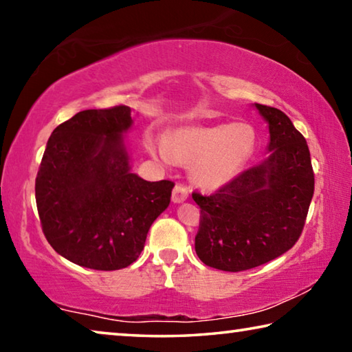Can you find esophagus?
Here are the masks:
<instances>
[{
	"label": "esophagus",
	"mask_w": 352,
	"mask_h": 352,
	"mask_svg": "<svg viewBox=\"0 0 352 352\" xmlns=\"http://www.w3.org/2000/svg\"><path fill=\"white\" fill-rule=\"evenodd\" d=\"M189 197V189L183 184H175L174 190H172V201L174 204H182Z\"/></svg>",
	"instance_id": "obj_1"
}]
</instances>
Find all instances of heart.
I'll use <instances>...</instances> for the list:
<instances>
[{
    "mask_svg": "<svg viewBox=\"0 0 352 352\" xmlns=\"http://www.w3.org/2000/svg\"><path fill=\"white\" fill-rule=\"evenodd\" d=\"M256 132L243 122L180 127L168 136L148 135V153L164 164H192L190 174L205 188H219L245 169L256 148Z\"/></svg>",
    "mask_w": 352,
    "mask_h": 352,
    "instance_id": "obj_1",
    "label": "heart"
}]
</instances>
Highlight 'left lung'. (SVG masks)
Segmentation results:
<instances>
[{"mask_svg":"<svg viewBox=\"0 0 352 352\" xmlns=\"http://www.w3.org/2000/svg\"><path fill=\"white\" fill-rule=\"evenodd\" d=\"M254 107L269 124V157L211 195L192 192L200 206L195 253L223 272L254 269L294 247L314 195L305 136L281 110Z\"/></svg>","mask_w":352,"mask_h":352,"instance_id":"obj_1","label":"left lung"}]
</instances>
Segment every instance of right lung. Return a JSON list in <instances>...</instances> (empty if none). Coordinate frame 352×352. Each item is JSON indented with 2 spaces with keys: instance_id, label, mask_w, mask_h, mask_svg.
Returning <instances> with one entry per match:
<instances>
[{
  "instance_id": "obj_1",
  "label": "right lung",
  "mask_w": 352,
  "mask_h": 352,
  "mask_svg": "<svg viewBox=\"0 0 352 352\" xmlns=\"http://www.w3.org/2000/svg\"><path fill=\"white\" fill-rule=\"evenodd\" d=\"M132 110H83L54 129L35 178L46 241L65 259L119 270L138 259L153 220L170 204L174 182L130 172L124 133Z\"/></svg>"
}]
</instances>
